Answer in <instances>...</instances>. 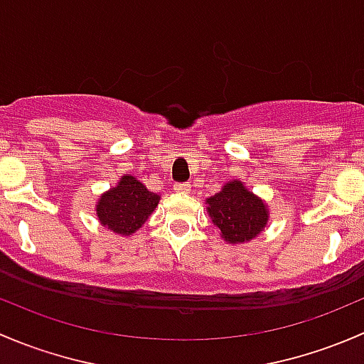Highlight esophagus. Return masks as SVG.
I'll return each instance as SVG.
<instances>
[{
  "label": "esophagus",
  "instance_id": "obj_1",
  "mask_svg": "<svg viewBox=\"0 0 364 364\" xmlns=\"http://www.w3.org/2000/svg\"><path fill=\"white\" fill-rule=\"evenodd\" d=\"M172 190H174L176 193H188L190 192V185H188V183H176V185L172 186Z\"/></svg>",
  "mask_w": 364,
  "mask_h": 364
}]
</instances>
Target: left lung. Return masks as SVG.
Here are the masks:
<instances>
[{
	"label": "left lung",
	"mask_w": 364,
	"mask_h": 364,
	"mask_svg": "<svg viewBox=\"0 0 364 364\" xmlns=\"http://www.w3.org/2000/svg\"><path fill=\"white\" fill-rule=\"evenodd\" d=\"M205 204L220 237L229 245L250 243L269 222L266 200L248 190L241 179L227 181L218 193L205 199Z\"/></svg>",
	"instance_id": "obj_1"
}]
</instances>
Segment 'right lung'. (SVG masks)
<instances>
[{
    "mask_svg": "<svg viewBox=\"0 0 364 364\" xmlns=\"http://www.w3.org/2000/svg\"><path fill=\"white\" fill-rule=\"evenodd\" d=\"M159 203V193L149 192L135 176L124 174L98 197L95 211L102 227L119 236H132L144 225Z\"/></svg>",
    "mask_w": 364,
    "mask_h": 364,
    "instance_id": "obj_1",
    "label": "right lung"
}]
</instances>
